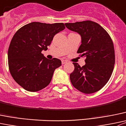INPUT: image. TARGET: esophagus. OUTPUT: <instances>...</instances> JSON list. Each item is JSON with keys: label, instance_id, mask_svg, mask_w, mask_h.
Listing matches in <instances>:
<instances>
[{"label": "esophagus", "instance_id": "34e87169", "mask_svg": "<svg viewBox=\"0 0 126 126\" xmlns=\"http://www.w3.org/2000/svg\"><path fill=\"white\" fill-rule=\"evenodd\" d=\"M67 62V61H66V60H62V64H64V63H66Z\"/></svg>", "mask_w": 126, "mask_h": 126}]
</instances>
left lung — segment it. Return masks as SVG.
<instances>
[{"label":"left lung","mask_w":126,"mask_h":126,"mask_svg":"<svg viewBox=\"0 0 126 126\" xmlns=\"http://www.w3.org/2000/svg\"><path fill=\"white\" fill-rule=\"evenodd\" d=\"M65 25L80 35L81 44L77 53L85 58V64L82 67L73 63L74 69L69 75L71 82L81 92H96L108 82L114 69L115 55L111 38L105 29L92 21Z\"/></svg>","instance_id":"1"}]
</instances>
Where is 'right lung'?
Here are the masks:
<instances>
[{
	"label": "right lung",
	"mask_w": 126,
	"mask_h": 126,
	"mask_svg": "<svg viewBox=\"0 0 126 126\" xmlns=\"http://www.w3.org/2000/svg\"><path fill=\"white\" fill-rule=\"evenodd\" d=\"M64 29L63 23L32 22L15 34L8 50V67L14 80L23 89L37 92L50 84L62 62L55 58L47 59L41 52L47 49L55 35Z\"/></svg>",
	"instance_id": "add662e5"
}]
</instances>
